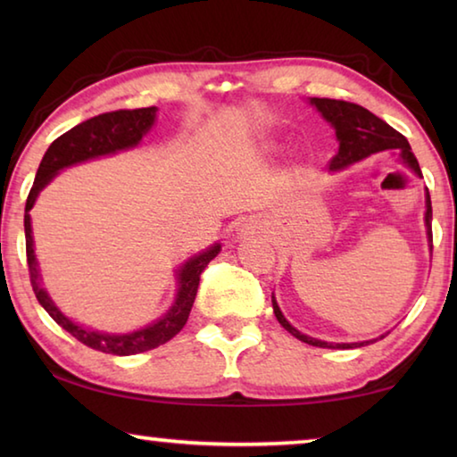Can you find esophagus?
Masks as SVG:
<instances>
[{
	"label": "esophagus",
	"mask_w": 457,
	"mask_h": 457,
	"mask_svg": "<svg viewBox=\"0 0 457 457\" xmlns=\"http://www.w3.org/2000/svg\"><path fill=\"white\" fill-rule=\"evenodd\" d=\"M239 231H242L244 237H250V236L260 234V226H256V223H244V226L239 228Z\"/></svg>",
	"instance_id": "esophagus-1"
}]
</instances>
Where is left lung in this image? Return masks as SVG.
Instances as JSON below:
<instances>
[{
	"label": "left lung",
	"instance_id": "left-lung-1",
	"mask_svg": "<svg viewBox=\"0 0 457 457\" xmlns=\"http://www.w3.org/2000/svg\"><path fill=\"white\" fill-rule=\"evenodd\" d=\"M311 104L316 106L324 119H327L338 138V153L330 161V169H345L357 161L369 157V154L395 149L401 153L403 163L413 169V171L421 177L420 163H417L415 154L411 153L407 138L397 133L395 129L386 125L385 120L375 117L367 108H362L354 103H346V100H335V98H311ZM425 228H428V239H431V199L429 193H425ZM431 247V245H429ZM272 306L278 322L290 332L292 337L303 340L306 345L320 346V349H357V346H365L373 340H365V343H327V340H319L312 337H306L303 332L296 330L292 324L284 319V314L278 306L276 298L272 296ZM383 338V337H381Z\"/></svg>",
	"mask_w": 457,
	"mask_h": 457
}]
</instances>
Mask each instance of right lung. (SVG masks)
<instances>
[{
	"instance_id": "right-lung-1",
	"label": "right lung",
	"mask_w": 457,
	"mask_h": 457,
	"mask_svg": "<svg viewBox=\"0 0 457 457\" xmlns=\"http://www.w3.org/2000/svg\"><path fill=\"white\" fill-rule=\"evenodd\" d=\"M154 117H157V106L135 108V111H112L84 120L80 125L68 130V133L58 137L56 141L48 146V151H46L26 201V256L29 268V282H32L37 303L44 306V311L48 312L62 328L71 332V335L76 340H80L82 345H87L90 349L100 353L119 354V357H129V354L157 349L159 345H165L167 340H171L177 332L185 327V322L189 319L191 306L195 303L199 276L205 270V266L218 256L221 245L213 244L212 247H207L205 252L193 256L177 270V296L173 306L169 308L163 319L154 320L149 327H145L141 330L129 332V335H108V332L92 330L68 319V316L62 314L60 308L52 303L48 292L42 288V274L40 270H37V260L34 253L32 218H29V210L34 207L36 197L40 195V191L58 175V171H62V169L82 163V161L88 159L103 157V154L133 149V146L141 143V138L149 133Z\"/></svg>"
}]
</instances>
